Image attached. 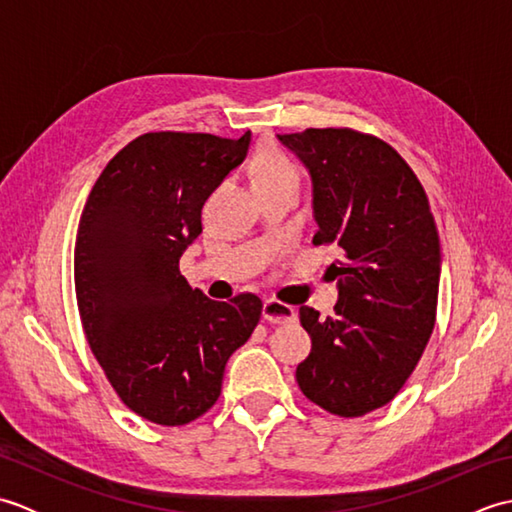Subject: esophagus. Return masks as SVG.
Segmentation results:
<instances>
[{
    "label": "esophagus",
    "instance_id": "1",
    "mask_svg": "<svg viewBox=\"0 0 512 512\" xmlns=\"http://www.w3.org/2000/svg\"><path fill=\"white\" fill-rule=\"evenodd\" d=\"M262 314L268 323H288V321H295V317H297L295 308L288 306V303H281L277 299H266Z\"/></svg>",
    "mask_w": 512,
    "mask_h": 512
}]
</instances>
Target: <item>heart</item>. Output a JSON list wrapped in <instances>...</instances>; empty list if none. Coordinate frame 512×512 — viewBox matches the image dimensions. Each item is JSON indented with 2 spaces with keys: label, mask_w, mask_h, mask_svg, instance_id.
I'll list each match as a JSON object with an SVG mask.
<instances>
[{
  "label": "heart",
  "mask_w": 512,
  "mask_h": 512,
  "mask_svg": "<svg viewBox=\"0 0 512 512\" xmlns=\"http://www.w3.org/2000/svg\"><path fill=\"white\" fill-rule=\"evenodd\" d=\"M253 184L255 189L273 187V184H284V182H295L299 184V171L288 156L281 154V151H262L253 162Z\"/></svg>",
  "instance_id": "heart-1"
}]
</instances>
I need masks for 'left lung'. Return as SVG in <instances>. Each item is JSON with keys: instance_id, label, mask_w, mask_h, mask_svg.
Instances as JSON below:
<instances>
[{"instance_id": "left-lung-1", "label": "left lung", "mask_w": 512, "mask_h": 512, "mask_svg": "<svg viewBox=\"0 0 512 512\" xmlns=\"http://www.w3.org/2000/svg\"><path fill=\"white\" fill-rule=\"evenodd\" d=\"M277 138L312 178V244L341 248L328 268L339 281L332 317L299 308L312 350L297 383L334 416H365L394 400L436 325V220L416 173L385 140L347 127Z\"/></svg>"}]
</instances>
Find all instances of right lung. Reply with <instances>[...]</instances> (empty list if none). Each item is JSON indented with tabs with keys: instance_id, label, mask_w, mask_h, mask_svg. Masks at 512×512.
<instances>
[{
	"instance_id": "obj_1",
	"label": "right lung",
	"mask_w": 512,
	"mask_h": 512,
	"mask_svg": "<svg viewBox=\"0 0 512 512\" xmlns=\"http://www.w3.org/2000/svg\"><path fill=\"white\" fill-rule=\"evenodd\" d=\"M248 145L250 132L138 136L107 162L81 213L74 288L85 336L118 398L162 427L215 405L226 361L262 317L257 295L213 301L180 273L206 198Z\"/></svg>"
}]
</instances>
